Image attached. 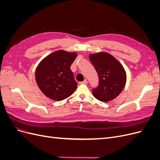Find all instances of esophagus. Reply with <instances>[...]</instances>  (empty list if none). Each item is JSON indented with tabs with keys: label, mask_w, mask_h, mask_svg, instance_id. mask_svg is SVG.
<instances>
[{
	"label": "esophagus",
	"mask_w": 160,
	"mask_h": 160,
	"mask_svg": "<svg viewBox=\"0 0 160 160\" xmlns=\"http://www.w3.org/2000/svg\"><path fill=\"white\" fill-rule=\"evenodd\" d=\"M79 83H80V84H87V83H88V80H87V79H85L83 81H81V82H80Z\"/></svg>",
	"instance_id": "1"
}]
</instances>
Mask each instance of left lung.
Here are the masks:
<instances>
[{"label": "left lung", "instance_id": "obj_1", "mask_svg": "<svg viewBox=\"0 0 160 160\" xmlns=\"http://www.w3.org/2000/svg\"><path fill=\"white\" fill-rule=\"evenodd\" d=\"M99 77L98 86L92 90L95 98L103 102L114 99L121 93L126 83V72L120 62L108 52L89 55Z\"/></svg>", "mask_w": 160, "mask_h": 160}]
</instances>
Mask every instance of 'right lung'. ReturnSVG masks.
Listing matches in <instances>:
<instances>
[{"mask_svg": "<svg viewBox=\"0 0 160 160\" xmlns=\"http://www.w3.org/2000/svg\"><path fill=\"white\" fill-rule=\"evenodd\" d=\"M76 52L57 51L43 59L35 72L37 83L47 98L62 101L69 98L77 88L73 72L70 69Z\"/></svg>", "mask_w": 160, "mask_h": 160, "instance_id": "add662e5", "label": "right lung"}]
</instances>
